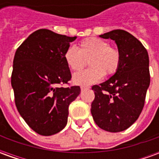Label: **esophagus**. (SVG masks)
I'll return each mask as SVG.
<instances>
[{"mask_svg":"<svg viewBox=\"0 0 159 159\" xmlns=\"http://www.w3.org/2000/svg\"><path fill=\"white\" fill-rule=\"evenodd\" d=\"M89 88H90L89 86H87V85H83V86L81 87V89L84 90V89H89Z\"/></svg>","mask_w":159,"mask_h":159,"instance_id":"esophagus-1","label":"esophagus"}]
</instances>
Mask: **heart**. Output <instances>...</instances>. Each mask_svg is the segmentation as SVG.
<instances>
[{
  "label": "heart",
  "instance_id": "1",
  "mask_svg": "<svg viewBox=\"0 0 159 159\" xmlns=\"http://www.w3.org/2000/svg\"><path fill=\"white\" fill-rule=\"evenodd\" d=\"M66 65L73 71H78L88 64L89 67L73 76L76 84H91L106 76L117 72L121 64L119 50L98 37H89L81 41L78 49L69 46L64 52Z\"/></svg>",
  "mask_w": 159,
  "mask_h": 159
}]
</instances>
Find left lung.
Segmentation results:
<instances>
[{"mask_svg": "<svg viewBox=\"0 0 159 159\" xmlns=\"http://www.w3.org/2000/svg\"><path fill=\"white\" fill-rule=\"evenodd\" d=\"M100 36L116 42L121 64L111 77L92 87L91 113L100 129L117 133L129 128L143 109L150 84L149 57L142 43L125 30H114Z\"/></svg>", "mask_w": 159, "mask_h": 159, "instance_id": "obj_1", "label": "left lung"}]
</instances>
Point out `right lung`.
<instances>
[{"label": "right lung", "mask_w": 159, "mask_h": 159, "mask_svg": "<svg viewBox=\"0 0 159 159\" xmlns=\"http://www.w3.org/2000/svg\"><path fill=\"white\" fill-rule=\"evenodd\" d=\"M70 37L41 29L19 46L14 55L11 83L19 114L35 132L52 135L66 127L70 104L79 95V86L69 85L70 68L64 52Z\"/></svg>", "instance_id": "right-lung-1"}]
</instances>
